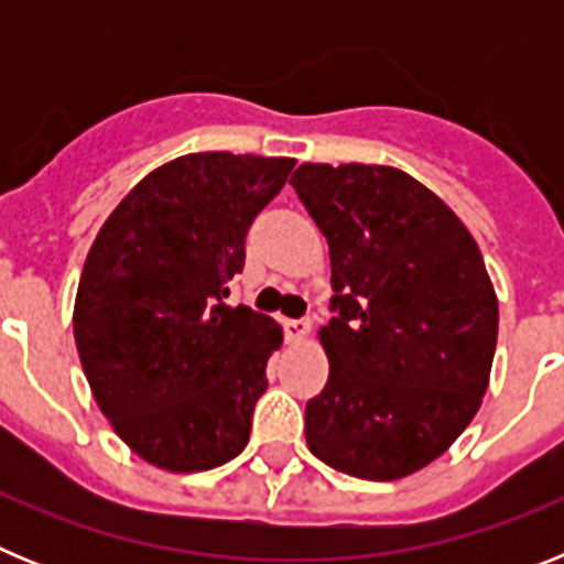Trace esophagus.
<instances>
[{"label":"esophagus","mask_w":564,"mask_h":564,"mask_svg":"<svg viewBox=\"0 0 564 564\" xmlns=\"http://www.w3.org/2000/svg\"><path fill=\"white\" fill-rule=\"evenodd\" d=\"M285 333L293 344L305 341V338L311 336V322H307V318H288Z\"/></svg>","instance_id":"esophagus-1"}]
</instances>
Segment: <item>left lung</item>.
<instances>
[{
	"label": "left lung",
	"instance_id": "1",
	"mask_svg": "<svg viewBox=\"0 0 564 564\" xmlns=\"http://www.w3.org/2000/svg\"><path fill=\"white\" fill-rule=\"evenodd\" d=\"M291 186L330 248V361L307 401L313 455L361 480H401L449 449L480 410L497 293L475 237L395 166L302 163Z\"/></svg>",
	"mask_w": 564,
	"mask_h": 564
}]
</instances>
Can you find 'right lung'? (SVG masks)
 <instances>
[{"label": "right lung", "instance_id": "obj_1", "mask_svg": "<svg viewBox=\"0 0 564 564\" xmlns=\"http://www.w3.org/2000/svg\"><path fill=\"white\" fill-rule=\"evenodd\" d=\"M293 158L194 152L118 203L84 262L73 311L98 410L138 457L174 475L246 449L282 327L226 305L246 234Z\"/></svg>", "mask_w": 564, "mask_h": 564}]
</instances>
